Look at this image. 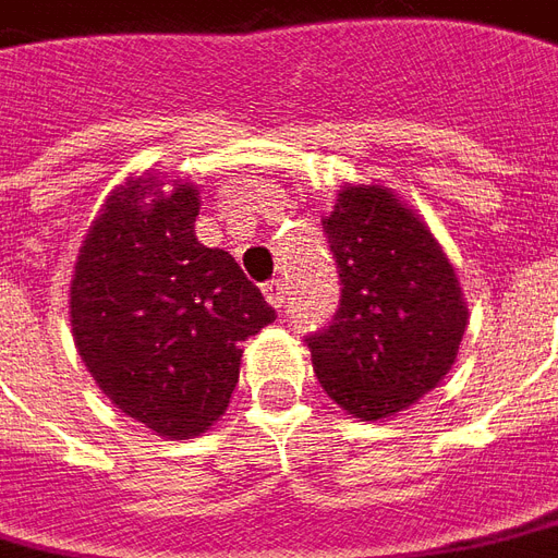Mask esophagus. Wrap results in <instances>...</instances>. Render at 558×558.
<instances>
[{
  "mask_svg": "<svg viewBox=\"0 0 558 558\" xmlns=\"http://www.w3.org/2000/svg\"><path fill=\"white\" fill-rule=\"evenodd\" d=\"M264 296H267L270 306L282 312L284 300H288V288H284L282 279H270V282H264Z\"/></svg>",
  "mask_w": 558,
  "mask_h": 558,
  "instance_id": "34e87169",
  "label": "esophagus"
}]
</instances>
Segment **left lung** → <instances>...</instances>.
<instances>
[{
  "label": "left lung",
  "instance_id": "obj_1",
  "mask_svg": "<svg viewBox=\"0 0 558 558\" xmlns=\"http://www.w3.org/2000/svg\"><path fill=\"white\" fill-rule=\"evenodd\" d=\"M341 300L306 336L327 396L363 422L396 416L449 374L466 303L428 226L380 186H344L324 219Z\"/></svg>",
  "mask_w": 558,
  "mask_h": 558
}]
</instances>
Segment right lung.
<instances>
[{
  "label": "right lung",
  "mask_w": 558,
  "mask_h": 558,
  "mask_svg": "<svg viewBox=\"0 0 558 558\" xmlns=\"http://www.w3.org/2000/svg\"><path fill=\"white\" fill-rule=\"evenodd\" d=\"M198 190L133 181L109 195L71 282V327L97 386L160 437L217 422L238 386L243 341L276 320L226 250L195 238Z\"/></svg>",
  "instance_id": "add662e5"
}]
</instances>
